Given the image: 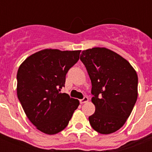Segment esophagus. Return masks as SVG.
I'll use <instances>...</instances> for the list:
<instances>
[{
  "instance_id": "1",
  "label": "esophagus",
  "mask_w": 152,
  "mask_h": 152,
  "mask_svg": "<svg viewBox=\"0 0 152 152\" xmlns=\"http://www.w3.org/2000/svg\"><path fill=\"white\" fill-rule=\"evenodd\" d=\"M88 96H84L83 99H81V100H80V103H81V104H83V103H88Z\"/></svg>"
}]
</instances>
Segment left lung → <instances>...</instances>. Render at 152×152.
I'll return each instance as SVG.
<instances>
[{
  "instance_id": "obj_1",
  "label": "left lung",
  "mask_w": 152,
  "mask_h": 152,
  "mask_svg": "<svg viewBox=\"0 0 152 152\" xmlns=\"http://www.w3.org/2000/svg\"><path fill=\"white\" fill-rule=\"evenodd\" d=\"M80 60L92 84L95 113L89 116L92 128L103 135L125 124L138 97V75L124 58L104 47L84 50Z\"/></svg>"
}]
</instances>
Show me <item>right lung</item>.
Returning <instances> with one entry per match:
<instances>
[{
  "mask_svg": "<svg viewBox=\"0 0 152 152\" xmlns=\"http://www.w3.org/2000/svg\"><path fill=\"white\" fill-rule=\"evenodd\" d=\"M80 51L42 49L19 67L17 96L29 121L43 133L55 135L62 131L80 104L77 99L59 91Z\"/></svg>",
  "mask_w": 152,
  "mask_h": 152,
  "instance_id": "add662e5",
  "label": "right lung"
}]
</instances>
